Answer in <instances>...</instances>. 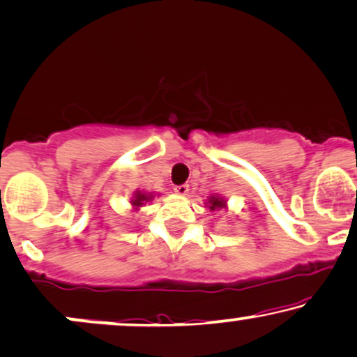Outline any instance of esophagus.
<instances>
[{
    "mask_svg": "<svg viewBox=\"0 0 357 357\" xmlns=\"http://www.w3.org/2000/svg\"><path fill=\"white\" fill-rule=\"evenodd\" d=\"M175 194L180 195V197L188 195V185H178V187H175Z\"/></svg>",
    "mask_w": 357,
    "mask_h": 357,
    "instance_id": "esophagus-1",
    "label": "esophagus"
}]
</instances>
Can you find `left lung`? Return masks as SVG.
<instances>
[{
  "label": "left lung",
  "mask_w": 357,
  "mask_h": 357,
  "mask_svg": "<svg viewBox=\"0 0 357 357\" xmlns=\"http://www.w3.org/2000/svg\"><path fill=\"white\" fill-rule=\"evenodd\" d=\"M205 207L208 208L211 212H217V211H227V199L225 197H222L219 194H213L207 199V202H205Z\"/></svg>",
  "instance_id": "1"
}]
</instances>
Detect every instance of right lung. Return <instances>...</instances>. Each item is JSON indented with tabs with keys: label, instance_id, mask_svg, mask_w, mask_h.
I'll use <instances>...</instances> for the list:
<instances>
[{
	"label": "right lung",
	"instance_id": "add662e5",
	"mask_svg": "<svg viewBox=\"0 0 357 357\" xmlns=\"http://www.w3.org/2000/svg\"><path fill=\"white\" fill-rule=\"evenodd\" d=\"M155 197H158V194H153V192H145V190H137L135 194L132 195L130 199V211L132 213H137L140 211V207H144L146 202L153 200Z\"/></svg>",
	"mask_w": 357,
	"mask_h": 357
}]
</instances>
